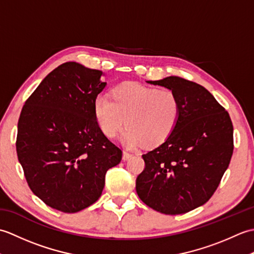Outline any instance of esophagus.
I'll return each mask as SVG.
<instances>
[{
  "label": "esophagus",
  "mask_w": 254,
  "mask_h": 254,
  "mask_svg": "<svg viewBox=\"0 0 254 254\" xmlns=\"http://www.w3.org/2000/svg\"><path fill=\"white\" fill-rule=\"evenodd\" d=\"M132 156H133L132 153L127 152V150H124V152H123V160H127L128 158H131Z\"/></svg>",
  "instance_id": "1"
}]
</instances>
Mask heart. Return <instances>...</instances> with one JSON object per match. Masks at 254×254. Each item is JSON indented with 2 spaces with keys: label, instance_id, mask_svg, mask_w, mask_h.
Listing matches in <instances>:
<instances>
[{
  "label": "heart",
  "instance_id": "b5f03b06",
  "mask_svg": "<svg viewBox=\"0 0 254 254\" xmlns=\"http://www.w3.org/2000/svg\"><path fill=\"white\" fill-rule=\"evenodd\" d=\"M95 116L101 131L113 137L123 127L122 141L130 147L142 144L155 146L169 137L179 120L180 101L170 89H157L128 83L109 96H98Z\"/></svg>",
  "mask_w": 254,
  "mask_h": 254
}]
</instances>
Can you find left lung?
<instances>
[{
    "label": "left lung",
    "instance_id": "left-lung-1",
    "mask_svg": "<svg viewBox=\"0 0 254 254\" xmlns=\"http://www.w3.org/2000/svg\"><path fill=\"white\" fill-rule=\"evenodd\" d=\"M147 83L178 96L180 117L158 147L144 154L136 178L142 201L167 215L185 214L206 203L218 188L234 152L228 112L203 86L178 76Z\"/></svg>",
    "mask_w": 254,
    "mask_h": 254
}]
</instances>
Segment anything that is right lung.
Here are the masks:
<instances>
[{"instance_id": "right-lung-1", "label": "right lung", "mask_w": 254, "mask_h": 254, "mask_svg": "<svg viewBox=\"0 0 254 254\" xmlns=\"http://www.w3.org/2000/svg\"><path fill=\"white\" fill-rule=\"evenodd\" d=\"M102 72L76 62L53 69L21 109L16 152L30 190L48 206L76 213L101 195L122 150L101 131L95 101Z\"/></svg>"}]
</instances>
